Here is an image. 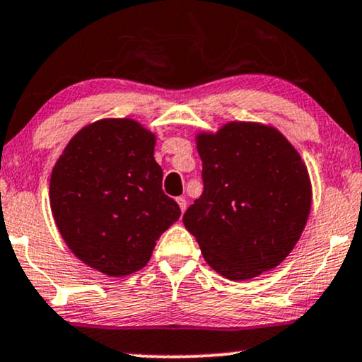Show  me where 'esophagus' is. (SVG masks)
Instances as JSON below:
<instances>
[{"instance_id": "34e87169", "label": "esophagus", "mask_w": 362, "mask_h": 362, "mask_svg": "<svg viewBox=\"0 0 362 362\" xmlns=\"http://www.w3.org/2000/svg\"><path fill=\"white\" fill-rule=\"evenodd\" d=\"M177 204H178V207H180L182 214H184L185 209H187V200L184 197H177Z\"/></svg>"}]
</instances>
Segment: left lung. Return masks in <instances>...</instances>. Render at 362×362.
I'll use <instances>...</instances> for the list:
<instances>
[{
	"label": "left lung",
	"mask_w": 362,
	"mask_h": 362,
	"mask_svg": "<svg viewBox=\"0 0 362 362\" xmlns=\"http://www.w3.org/2000/svg\"><path fill=\"white\" fill-rule=\"evenodd\" d=\"M204 192L184 224L204 259L234 281L276 268L302 236L312 184L298 151L276 128L230 121L195 136Z\"/></svg>",
	"instance_id": "8db88e82"
}]
</instances>
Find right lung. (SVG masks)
Returning a JSON list of instances; mask_svg holds the SVG:
<instances>
[{
  "instance_id": "1",
  "label": "right lung",
  "mask_w": 362,
  "mask_h": 362,
  "mask_svg": "<svg viewBox=\"0 0 362 362\" xmlns=\"http://www.w3.org/2000/svg\"><path fill=\"white\" fill-rule=\"evenodd\" d=\"M155 134L129 117L84 126L50 177V207L60 236L87 267L107 276L138 272L156 239L180 217L163 194Z\"/></svg>"
}]
</instances>
